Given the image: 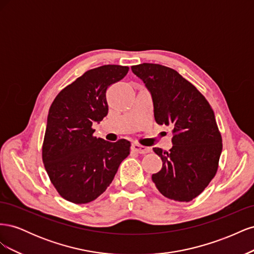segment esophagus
Returning <instances> with one entry per match:
<instances>
[{"label":"esophagus","instance_id":"esophagus-1","mask_svg":"<svg viewBox=\"0 0 254 254\" xmlns=\"http://www.w3.org/2000/svg\"><path fill=\"white\" fill-rule=\"evenodd\" d=\"M131 150L135 151L137 153H147L150 149L148 147H145V146L139 145V144H132L131 145Z\"/></svg>","mask_w":254,"mask_h":254}]
</instances>
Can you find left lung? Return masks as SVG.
<instances>
[{
  "label": "left lung",
  "mask_w": 254,
  "mask_h": 254,
  "mask_svg": "<svg viewBox=\"0 0 254 254\" xmlns=\"http://www.w3.org/2000/svg\"><path fill=\"white\" fill-rule=\"evenodd\" d=\"M131 70L150 92L156 122L173 127L170 151L153 148L162 168L151 179L163 196L193 200L216 175L222 150L213 109L195 86L171 67L142 64Z\"/></svg>",
  "instance_id": "left-lung-1"
}]
</instances>
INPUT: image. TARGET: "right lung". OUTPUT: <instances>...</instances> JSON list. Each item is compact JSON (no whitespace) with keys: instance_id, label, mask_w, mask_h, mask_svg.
<instances>
[{"instance_id":"add662e5","label":"right lung","mask_w":254,"mask_h":254,"mask_svg":"<svg viewBox=\"0 0 254 254\" xmlns=\"http://www.w3.org/2000/svg\"><path fill=\"white\" fill-rule=\"evenodd\" d=\"M129 67L107 64L87 71L54 99L48 115L42 160L50 180L65 200H95L110 186L130 142H108L93 135V123L108 114L106 92Z\"/></svg>"}]
</instances>
